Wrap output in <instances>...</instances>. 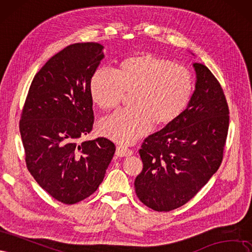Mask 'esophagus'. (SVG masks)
Returning <instances> with one entry per match:
<instances>
[{
    "label": "esophagus",
    "instance_id": "34e87169",
    "mask_svg": "<svg viewBox=\"0 0 252 252\" xmlns=\"http://www.w3.org/2000/svg\"><path fill=\"white\" fill-rule=\"evenodd\" d=\"M116 155L118 157H128L133 155V151L125 147H117L116 149Z\"/></svg>",
    "mask_w": 252,
    "mask_h": 252
}]
</instances>
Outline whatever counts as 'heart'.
Returning a JSON list of instances; mask_svg holds the SVG:
<instances>
[{
    "label": "heart",
    "mask_w": 252,
    "mask_h": 252,
    "mask_svg": "<svg viewBox=\"0 0 252 252\" xmlns=\"http://www.w3.org/2000/svg\"><path fill=\"white\" fill-rule=\"evenodd\" d=\"M89 91L101 110L116 108L125 93L132 107L119 110L99 123L102 135L121 144L134 143L154 124L167 126L188 108L193 93L190 72L153 53L142 52L121 61L116 71L96 70Z\"/></svg>",
    "instance_id": "obj_1"
}]
</instances>
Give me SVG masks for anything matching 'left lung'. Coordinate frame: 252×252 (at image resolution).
I'll return each mask as SVG.
<instances>
[{"instance_id":"obj_1","label":"left lung","mask_w":252,"mask_h":252,"mask_svg":"<svg viewBox=\"0 0 252 252\" xmlns=\"http://www.w3.org/2000/svg\"><path fill=\"white\" fill-rule=\"evenodd\" d=\"M193 68L196 89L188 108L174 123L145 138L139 150L143 169L135 179V191L156 212H169L188 203L223 160L228 104L210 70L199 63Z\"/></svg>"}]
</instances>
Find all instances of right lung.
Returning a JSON list of instances; mask_svg holds the SVG:
<instances>
[{
    "mask_svg": "<svg viewBox=\"0 0 252 252\" xmlns=\"http://www.w3.org/2000/svg\"><path fill=\"white\" fill-rule=\"evenodd\" d=\"M103 46L77 43L48 61L32 80L20 120L27 168L38 185L64 204L90 197L102 182L115 144L92 131L89 85Z\"/></svg>",
    "mask_w": 252,
    "mask_h": 252,
    "instance_id": "add662e5",
    "label": "right lung"
}]
</instances>
